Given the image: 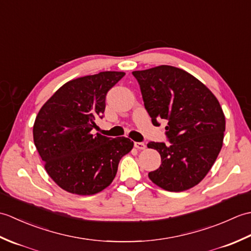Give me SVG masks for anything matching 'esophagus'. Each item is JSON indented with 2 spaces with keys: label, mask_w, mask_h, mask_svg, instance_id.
Wrapping results in <instances>:
<instances>
[{
  "label": "esophagus",
  "mask_w": 251,
  "mask_h": 251,
  "mask_svg": "<svg viewBox=\"0 0 251 251\" xmlns=\"http://www.w3.org/2000/svg\"><path fill=\"white\" fill-rule=\"evenodd\" d=\"M135 148H137L138 150H145L146 145L143 142H135Z\"/></svg>",
  "instance_id": "esophagus-1"
}]
</instances>
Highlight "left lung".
Instances as JSON below:
<instances>
[{"label": "left lung", "mask_w": 251, "mask_h": 251, "mask_svg": "<svg viewBox=\"0 0 251 251\" xmlns=\"http://www.w3.org/2000/svg\"><path fill=\"white\" fill-rule=\"evenodd\" d=\"M154 125L168 122L172 145L149 142L161 154L158 169L149 173L154 184L169 192L193 188L205 178L221 151L226 117L216 96L182 69L158 66L134 71Z\"/></svg>", "instance_id": "8db88e82"}]
</instances>
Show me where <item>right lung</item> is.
Wrapping results in <instances>:
<instances>
[{"label":"right lung","instance_id":"add662e5","mask_svg":"<svg viewBox=\"0 0 251 251\" xmlns=\"http://www.w3.org/2000/svg\"><path fill=\"white\" fill-rule=\"evenodd\" d=\"M125 75L105 71L67 82L42 106L33 140L50 177L62 190L93 195L109 186L121 158L134 142L126 137L93 135L102 117L106 93Z\"/></svg>","mask_w":251,"mask_h":251}]
</instances>
